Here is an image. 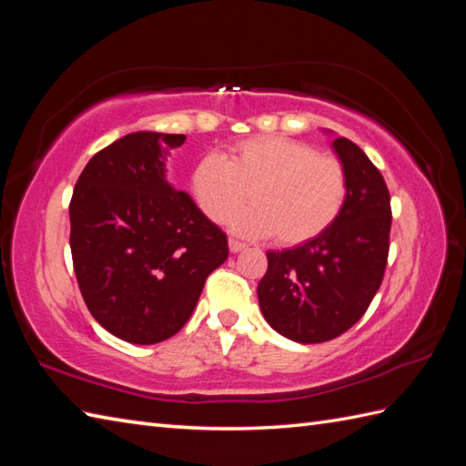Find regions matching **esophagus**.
I'll list each match as a JSON object with an SVG mask.
<instances>
[{
    "label": "esophagus",
    "instance_id": "obj_1",
    "mask_svg": "<svg viewBox=\"0 0 466 466\" xmlns=\"http://www.w3.org/2000/svg\"><path fill=\"white\" fill-rule=\"evenodd\" d=\"M228 246H230V252L232 254H238V252L246 250V244H242L238 240H230V242H228Z\"/></svg>",
    "mask_w": 466,
    "mask_h": 466
}]
</instances>
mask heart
Listing matches in <instances>:
<instances>
[{"label": "heart", "mask_w": 466, "mask_h": 466, "mask_svg": "<svg viewBox=\"0 0 466 466\" xmlns=\"http://www.w3.org/2000/svg\"><path fill=\"white\" fill-rule=\"evenodd\" d=\"M194 202L212 222H224L250 194L252 206L232 218V230L282 246L314 240L339 218L349 177L330 154L286 136H256L224 157L206 154L190 176Z\"/></svg>", "instance_id": "1"}]
</instances>
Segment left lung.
Returning <instances> with one entry per match:
<instances>
[{"mask_svg":"<svg viewBox=\"0 0 466 466\" xmlns=\"http://www.w3.org/2000/svg\"><path fill=\"white\" fill-rule=\"evenodd\" d=\"M332 150L349 192L329 230L294 248L266 252L258 302L272 329L300 344L332 340L362 319L379 292L390 236V194L369 156L346 137Z\"/></svg>","mask_w":466,"mask_h":466,"instance_id":"8db88e82","label":"left lung"}]
</instances>
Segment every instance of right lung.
Listing matches in <instances>:
<instances>
[{"label": "right lung", "instance_id": "1", "mask_svg": "<svg viewBox=\"0 0 466 466\" xmlns=\"http://www.w3.org/2000/svg\"><path fill=\"white\" fill-rule=\"evenodd\" d=\"M184 134L134 132L97 152L69 202V246L87 310L132 344L170 339L228 258L226 234L166 180Z\"/></svg>", "mask_w": 466, "mask_h": 466}]
</instances>
